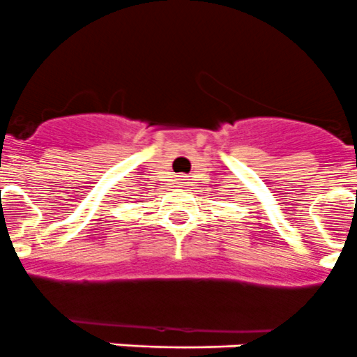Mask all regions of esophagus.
<instances>
[{"mask_svg":"<svg viewBox=\"0 0 357 357\" xmlns=\"http://www.w3.org/2000/svg\"><path fill=\"white\" fill-rule=\"evenodd\" d=\"M179 183H183V179H181V178H179Z\"/></svg>","mask_w":357,"mask_h":357,"instance_id":"esophagus-1","label":"esophagus"}]
</instances>
